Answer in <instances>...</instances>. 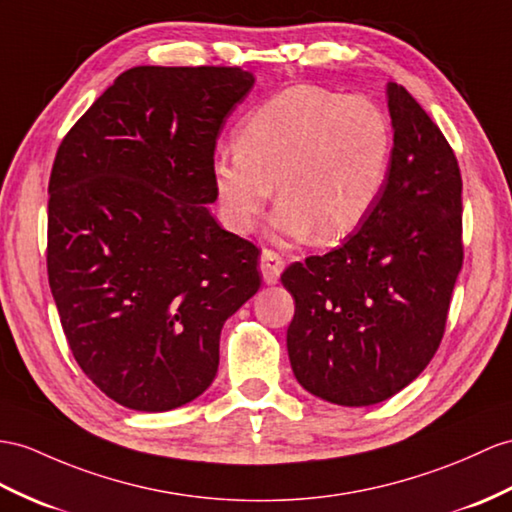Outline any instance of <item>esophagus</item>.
<instances>
[{"label": "esophagus", "instance_id": "obj_1", "mask_svg": "<svg viewBox=\"0 0 512 512\" xmlns=\"http://www.w3.org/2000/svg\"><path fill=\"white\" fill-rule=\"evenodd\" d=\"M284 269V256L278 252V249L265 247L263 254H260V273L267 284H276L280 273Z\"/></svg>", "mask_w": 512, "mask_h": 512}]
</instances>
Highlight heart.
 Here are the masks:
<instances>
[{
  "label": "heart",
  "instance_id": "heart-1",
  "mask_svg": "<svg viewBox=\"0 0 512 512\" xmlns=\"http://www.w3.org/2000/svg\"><path fill=\"white\" fill-rule=\"evenodd\" d=\"M391 130L367 99L291 86L243 119L213 182L223 221L247 232L278 189L276 226L330 243L356 230L382 195Z\"/></svg>",
  "mask_w": 512,
  "mask_h": 512
}]
</instances>
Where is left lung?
<instances>
[{"label": "left lung", "instance_id": "left-lung-1", "mask_svg": "<svg viewBox=\"0 0 512 512\" xmlns=\"http://www.w3.org/2000/svg\"><path fill=\"white\" fill-rule=\"evenodd\" d=\"M391 165L382 195L341 247L282 271L297 382L321 400H389L428 367L463 269V178L439 126L389 84Z\"/></svg>", "mask_w": 512, "mask_h": 512}]
</instances>
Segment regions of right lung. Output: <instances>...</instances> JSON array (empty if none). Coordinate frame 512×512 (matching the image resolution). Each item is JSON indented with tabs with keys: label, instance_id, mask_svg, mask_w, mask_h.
I'll list each match as a JSON object with an SVG mask.
<instances>
[{
	"label": "right lung",
	"instance_id": "1",
	"mask_svg": "<svg viewBox=\"0 0 512 512\" xmlns=\"http://www.w3.org/2000/svg\"><path fill=\"white\" fill-rule=\"evenodd\" d=\"M252 86L241 67H134L58 147L49 286L73 358L121 406L202 395L223 323L260 289V249L206 206L223 123Z\"/></svg>",
	"mask_w": 512,
	"mask_h": 512
}]
</instances>
